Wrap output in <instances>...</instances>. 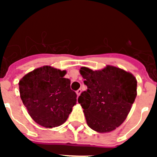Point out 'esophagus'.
<instances>
[{"label":"esophagus","instance_id":"1","mask_svg":"<svg viewBox=\"0 0 157 157\" xmlns=\"http://www.w3.org/2000/svg\"><path fill=\"white\" fill-rule=\"evenodd\" d=\"M81 93H82V90H81V89H78V90L76 91V94H77L78 97V96H79L80 94H81Z\"/></svg>","mask_w":157,"mask_h":157}]
</instances>
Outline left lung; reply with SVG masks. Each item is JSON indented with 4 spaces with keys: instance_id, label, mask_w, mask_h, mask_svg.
<instances>
[{
    "instance_id": "1",
    "label": "left lung",
    "mask_w": 157,
    "mask_h": 157,
    "mask_svg": "<svg viewBox=\"0 0 157 157\" xmlns=\"http://www.w3.org/2000/svg\"><path fill=\"white\" fill-rule=\"evenodd\" d=\"M87 90L78 99L88 126L99 133L110 132L126 120L137 96V80L131 73L107 65L98 71L82 67Z\"/></svg>"
}]
</instances>
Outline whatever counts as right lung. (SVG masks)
I'll return each instance as SVG.
<instances>
[{
  "label": "right lung",
  "mask_w": 157,
  "mask_h": 157,
  "mask_svg": "<svg viewBox=\"0 0 157 157\" xmlns=\"http://www.w3.org/2000/svg\"><path fill=\"white\" fill-rule=\"evenodd\" d=\"M66 71L51 66L34 69L23 76L19 82V94L23 105L34 122L46 128L63 124L77 95L71 90V81L63 78Z\"/></svg>",
  "instance_id": "right-lung-1"
}]
</instances>
